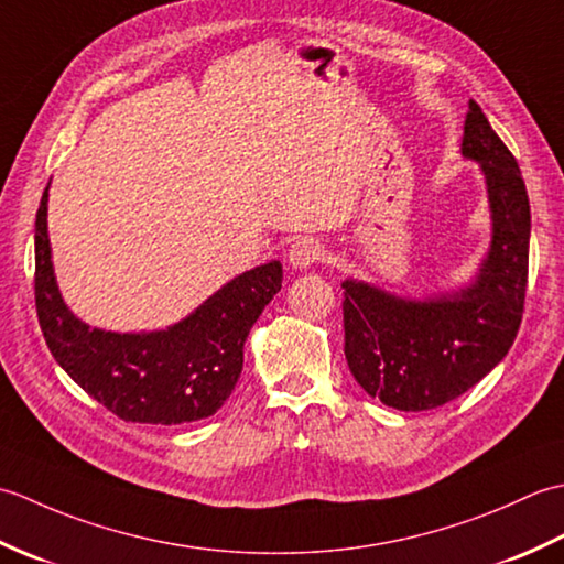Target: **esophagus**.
<instances>
[{"label": "esophagus", "instance_id": "obj_1", "mask_svg": "<svg viewBox=\"0 0 564 564\" xmlns=\"http://www.w3.org/2000/svg\"><path fill=\"white\" fill-rule=\"evenodd\" d=\"M322 257H325V249H322V245L313 237L295 239V242L289 249V261H291L293 269H310Z\"/></svg>", "mask_w": 564, "mask_h": 564}]
</instances>
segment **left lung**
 <instances>
[{
    "mask_svg": "<svg viewBox=\"0 0 564 564\" xmlns=\"http://www.w3.org/2000/svg\"><path fill=\"white\" fill-rule=\"evenodd\" d=\"M463 154L482 164L492 249L475 285L424 303L344 283V354L370 398L400 412L446 404L480 382L517 339L529 283L531 206L517 158L470 101Z\"/></svg>",
    "mask_w": 564,
    "mask_h": 564,
    "instance_id": "8db88e82",
    "label": "left lung"
}]
</instances>
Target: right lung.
<instances>
[{"mask_svg": "<svg viewBox=\"0 0 564 564\" xmlns=\"http://www.w3.org/2000/svg\"><path fill=\"white\" fill-rule=\"evenodd\" d=\"M45 215L47 191L35 213L33 293L45 344L65 373L123 422L172 426L218 412L242 373L251 325L281 291V263L237 275L166 332L89 329L57 293Z\"/></svg>", "mask_w": 564, "mask_h": 564, "instance_id": "obj_1", "label": "right lung"}]
</instances>
